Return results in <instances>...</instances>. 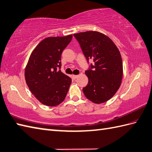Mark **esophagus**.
<instances>
[{
    "mask_svg": "<svg viewBox=\"0 0 152 152\" xmlns=\"http://www.w3.org/2000/svg\"><path fill=\"white\" fill-rule=\"evenodd\" d=\"M72 77H73V78L74 79H75L77 78V77H79V75H73Z\"/></svg>",
    "mask_w": 152,
    "mask_h": 152,
    "instance_id": "34e87169",
    "label": "esophagus"
}]
</instances>
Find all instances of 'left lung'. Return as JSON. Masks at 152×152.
Returning <instances> with one entry per match:
<instances>
[{
  "mask_svg": "<svg viewBox=\"0 0 152 152\" xmlns=\"http://www.w3.org/2000/svg\"><path fill=\"white\" fill-rule=\"evenodd\" d=\"M88 61L94 64L85 72L88 83L83 91L86 98L100 104L114 96L122 83L123 64L122 56L113 40L104 34L86 31L74 34Z\"/></svg>",
  "mask_w": 152,
  "mask_h": 152,
  "instance_id": "8db88e82",
  "label": "left lung"
}]
</instances>
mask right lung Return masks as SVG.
Instances as JSON below:
<instances>
[{"label":"right lung","instance_id":"add662e5","mask_svg":"<svg viewBox=\"0 0 152 152\" xmlns=\"http://www.w3.org/2000/svg\"><path fill=\"white\" fill-rule=\"evenodd\" d=\"M72 34L48 37L40 42L30 55L25 70L26 85L40 103L58 105L65 99L72 79L58 69L61 55L72 41Z\"/></svg>","mask_w":152,"mask_h":152}]
</instances>
